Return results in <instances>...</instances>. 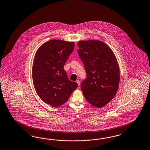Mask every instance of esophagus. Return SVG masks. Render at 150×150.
Returning <instances> with one entry per match:
<instances>
[{
	"label": "esophagus",
	"instance_id": "obj_1",
	"mask_svg": "<svg viewBox=\"0 0 150 150\" xmlns=\"http://www.w3.org/2000/svg\"><path fill=\"white\" fill-rule=\"evenodd\" d=\"M76 82H77V84L78 85V86H80V81L78 80V81H76Z\"/></svg>",
	"mask_w": 150,
	"mask_h": 150
}]
</instances>
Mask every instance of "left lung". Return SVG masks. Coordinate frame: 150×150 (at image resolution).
Masks as SVG:
<instances>
[{"mask_svg": "<svg viewBox=\"0 0 150 150\" xmlns=\"http://www.w3.org/2000/svg\"><path fill=\"white\" fill-rule=\"evenodd\" d=\"M78 53L84 66L86 78L81 88L89 103L103 107L115 96L120 82L118 62L107 44L98 40L81 41Z\"/></svg>", "mask_w": 150, "mask_h": 150, "instance_id": "1", "label": "left lung"}]
</instances>
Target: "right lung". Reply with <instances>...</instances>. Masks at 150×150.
Wrapping results in <instances>:
<instances>
[{"label": "right lung", "instance_id": "obj_1", "mask_svg": "<svg viewBox=\"0 0 150 150\" xmlns=\"http://www.w3.org/2000/svg\"><path fill=\"white\" fill-rule=\"evenodd\" d=\"M74 47L73 42L51 40L40 47L35 54L32 69L35 89L44 102L53 107L66 102L78 87L64 69Z\"/></svg>", "mask_w": 150, "mask_h": 150}]
</instances>
